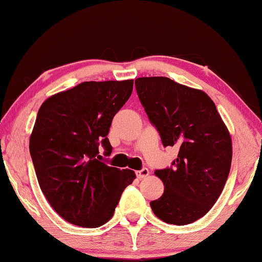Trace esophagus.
<instances>
[{
	"mask_svg": "<svg viewBox=\"0 0 262 262\" xmlns=\"http://www.w3.org/2000/svg\"><path fill=\"white\" fill-rule=\"evenodd\" d=\"M148 176H149V170L146 169V167H144V169L137 171V177L139 180L145 179V177H148Z\"/></svg>",
	"mask_w": 262,
	"mask_h": 262,
	"instance_id": "34e87169",
	"label": "esophagus"
}]
</instances>
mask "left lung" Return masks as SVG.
<instances>
[{
  "mask_svg": "<svg viewBox=\"0 0 262 262\" xmlns=\"http://www.w3.org/2000/svg\"><path fill=\"white\" fill-rule=\"evenodd\" d=\"M135 89L162 145L179 149L170 167L155 171L165 189L150 207L165 223H193L208 213L227 182L233 154L229 132L201 90L161 76L139 77Z\"/></svg>",
  "mask_w": 262,
  "mask_h": 262,
  "instance_id": "obj_1",
  "label": "left lung"
}]
</instances>
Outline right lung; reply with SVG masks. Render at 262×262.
I'll use <instances>...</instances> for the list:
<instances>
[{"label": "right lung", "mask_w": 262, "mask_h": 262, "mask_svg": "<svg viewBox=\"0 0 262 262\" xmlns=\"http://www.w3.org/2000/svg\"><path fill=\"white\" fill-rule=\"evenodd\" d=\"M133 80L89 81L48 98L38 111L29 151L39 186L69 223L97 228L112 218L134 171L102 161L113 117L130 97Z\"/></svg>", "instance_id": "obj_1"}]
</instances>
